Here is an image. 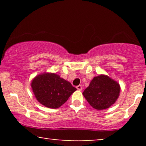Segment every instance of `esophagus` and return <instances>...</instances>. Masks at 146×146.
Masks as SVG:
<instances>
[{"mask_svg":"<svg viewBox=\"0 0 146 146\" xmlns=\"http://www.w3.org/2000/svg\"><path fill=\"white\" fill-rule=\"evenodd\" d=\"M76 88H77L78 90L81 91L82 90V87L81 85H78V86H76Z\"/></svg>","mask_w":146,"mask_h":146,"instance_id":"34e87169","label":"esophagus"}]
</instances>
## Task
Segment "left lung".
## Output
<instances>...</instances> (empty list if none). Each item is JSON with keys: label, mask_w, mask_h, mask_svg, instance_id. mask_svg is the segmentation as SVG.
I'll return each mask as SVG.
<instances>
[{"label": "left lung", "mask_w": 146, "mask_h": 146, "mask_svg": "<svg viewBox=\"0 0 146 146\" xmlns=\"http://www.w3.org/2000/svg\"><path fill=\"white\" fill-rule=\"evenodd\" d=\"M120 86L108 76H95L82 94L90 105L94 109L102 110L108 108L118 98Z\"/></svg>", "instance_id": "obj_1"}]
</instances>
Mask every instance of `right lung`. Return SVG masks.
I'll list each match as a JSON object with an SVG mask.
<instances>
[{
	"instance_id": "obj_1",
	"label": "right lung",
	"mask_w": 146,
	"mask_h": 146,
	"mask_svg": "<svg viewBox=\"0 0 146 146\" xmlns=\"http://www.w3.org/2000/svg\"><path fill=\"white\" fill-rule=\"evenodd\" d=\"M31 88L37 101L52 109L60 107L76 90L68 81L51 72L36 75L31 81Z\"/></svg>"
}]
</instances>
